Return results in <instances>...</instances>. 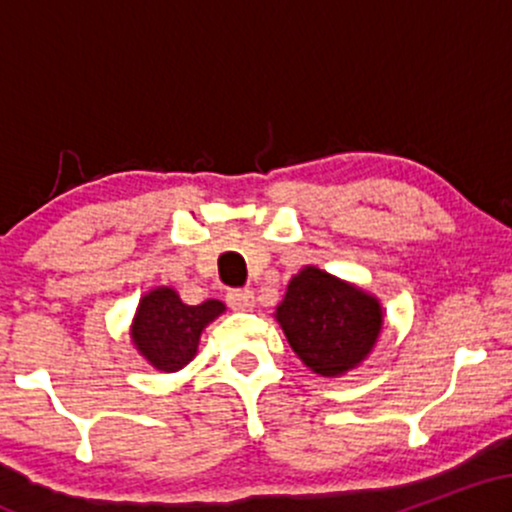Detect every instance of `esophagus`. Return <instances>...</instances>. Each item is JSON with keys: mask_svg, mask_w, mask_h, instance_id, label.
I'll return each mask as SVG.
<instances>
[{"mask_svg": "<svg viewBox=\"0 0 512 512\" xmlns=\"http://www.w3.org/2000/svg\"><path fill=\"white\" fill-rule=\"evenodd\" d=\"M226 303L231 305L233 310H252L255 308V293L250 289H236L226 293Z\"/></svg>", "mask_w": 512, "mask_h": 512, "instance_id": "34e87169", "label": "esophagus"}]
</instances>
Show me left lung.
I'll list each match as a JSON object with an SVG mask.
<instances>
[{"mask_svg": "<svg viewBox=\"0 0 512 512\" xmlns=\"http://www.w3.org/2000/svg\"><path fill=\"white\" fill-rule=\"evenodd\" d=\"M276 320L305 366L334 378L368 356L383 325V310L361 289L305 267L291 279Z\"/></svg>", "mask_w": 512, "mask_h": 512, "instance_id": "obj_1", "label": "left lung"}]
</instances>
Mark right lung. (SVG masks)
Wrapping results in <instances>:
<instances>
[{
  "mask_svg": "<svg viewBox=\"0 0 512 512\" xmlns=\"http://www.w3.org/2000/svg\"><path fill=\"white\" fill-rule=\"evenodd\" d=\"M223 310L221 301L187 305L173 289L163 286L146 293L139 303L132 339L151 366L173 373L195 358L199 334Z\"/></svg>",
  "mask_w": 512,
  "mask_h": 512,
  "instance_id": "1",
  "label": "right lung"
}]
</instances>
